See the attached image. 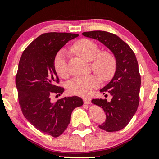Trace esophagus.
<instances>
[{"label": "esophagus", "mask_w": 159, "mask_h": 159, "mask_svg": "<svg viewBox=\"0 0 159 159\" xmlns=\"http://www.w3.org/2000/svg\"><path fill=\"white\" fill-rule=\"evenodd\" d=\"M90 102H91L90 98H84V103L88 105V104H90Z\"/></svg>", "instance_id": "34e87169"}]
</instances>
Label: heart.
Listing matches in <instances>:
<instances>
[{"instance_id":"b5f03b06","label":"heart","mask_w":159,"mask_h":159,"mask_svg":"<svg viewBox=\"0 0 159 159\" xmlns=\"http://www.w3.org/2000/svg\"><path fill=\"white\" fill-rule=\"evenodd\" d=\"M74 53L86 61L91 62V69L103 81H107L114 75L116 67V58L107 51L100 52L99 46L92 40L82 39L75 42L72 46ZM54 66L58 75L66 78L68 75L66 52L62 49L57 53L54 61ZM96 76L90 75L72 80L69 84L71 93L80 96H88L98 86Z\"/></svg>"}]
</instances>
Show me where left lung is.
<instances>
[{
  "label": "left lung",
  "mask_w": 159,
  "mask_h": 159,
  "mask_svg": "<svg viewBox=\"0 0 159 159\" xmlns=\"http://www.w3.org/2000/svg\"><path fill=\"white\" fill-rule=\"evenodd\" d=\"M82 34L98 40L110 49L116 58V67L114 77L100 90L103 94L108 93L112 98L110 102L94 98L92 103L101 107L106 114L105 122L98 127L106 132L120 131L130 122L139 105L141 80L136 56L129 45L114 34L94 30Z\"/></svg>",
  "instance_id": "1"
}]
</instances>
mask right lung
Segmentation results:
<instances>
[{
  "mask_svg": "<svg viewBox=\"0 0 159 159\" xmlns=\"http://www.w3.org/2000/svg\"><path fill=\"white\" fill-rule=\"evenodd\" d=\"M78 34L45 33L25 48L20 58L16 84L24 116L37 130L57 138L70 123L75 107L83 105L78 96L64 97L51 102L52 93L61 95L64 88L57 86L59 78L54 69L57 53Z\"/></svg>",
  "mask_w": 159,
  "mask_h": 159,
  "instance_id": "add662e5",
  "label": "right lung"
}]
</instances>
